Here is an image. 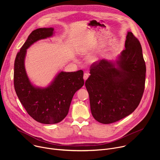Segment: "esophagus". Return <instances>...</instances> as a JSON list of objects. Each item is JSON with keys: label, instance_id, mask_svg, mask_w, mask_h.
Listing matches in <instances>:
<instances>
[{"label": "esophagus", "instance_id": "esophagus-1", "mask_svg": "<svg viewBox=\"0 0 160 160\" xmlns=\"http://www.w3.org/2000/svg\"><path fill=\"white\" fill-rule=\"evenodd\" d=\"M89 77V73H85L83 75V79L84 80H86Z\"/></svg>", "mask_w": 160, "mask_h": 160}]
</instances>
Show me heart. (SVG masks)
Masks as SVG:
<instances>
[{
    "mask_svg": "<svg viewBox=\"0 0 160 160\" xmlns=\"http://www.w3.org/2000/svg\"><path fill=\"white\" fill-rule=\"evenodd\" d=\"M98 60V58L96 55H94L90 57V61L92 62H96Z\"/></svg>",
    "mask_w": 160,
    "mask_h": 160,
    "instance_id": "1",
    "label": "heart"
}]
</instances>
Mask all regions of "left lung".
<instances>
[{
    "label": "left lung",
    "instance_id": "1",
    "mask_svg": "<svg viewBox=\"0 0 160 160\" xmlns=\"http://www.w3.org/2000/svg\"><path fill=\"white\" fill-rule=\"evenodd\" d=\"M125 47L115 62L104 59L91 65L85 82L91 112L103 124L130 115L144 93L146 64L141 45L131 32L127 33Z\"/></svg>",
    "mask_w": 160,
    "mask_h": 160
}]
</instances>
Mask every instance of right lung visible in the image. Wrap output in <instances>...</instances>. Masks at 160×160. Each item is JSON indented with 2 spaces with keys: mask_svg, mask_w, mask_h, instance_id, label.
<instances>
[{
  "mask_svg": "<svg viewBox=\"0 0 160 160\" xmlns=\"http://www.w3.org/2000/svg\"><path fill=\"white\" fill-rule=\"evenodd\" d=\"M53 28L33 30L18 52L14 61V85L16 93L28 115L43 124H55L68 115L72 98L84 84L83 72H61L47 87L33 85L25 67L27 49L38 40L51 37Z\"/></svg>",
  "mask_w": 160,
  "mask_h": 160,
  "instance_id": "obj_1",
  "label": "right lung"
}]
</instances>
